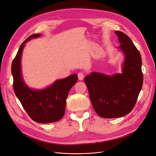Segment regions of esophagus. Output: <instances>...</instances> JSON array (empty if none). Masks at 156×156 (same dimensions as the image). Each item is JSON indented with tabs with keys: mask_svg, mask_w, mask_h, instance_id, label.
<instances>
[{
	"mask_svg": "<svg viewBox=\"0 0 156 156\" xmlns=\"http://www.w3.org/2000/svg\"><path fill=\"white\" fill-rule=\"evenodd\" d=\"M78 79L80 80H82L83 79V78H84V74L82 72H80L78 74Z\"/></svg>",
	"mask_w": 156,
	"mask_h": 156,
	"instance_id": "34e87169",
	"label": "esophagus"
}]
</instances>
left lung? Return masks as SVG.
<instances>
[{
    "mask_svg": "<svg viewBox=\"0 0 156 156\" xmlns=\"http://www.w3.org/2000/svg\"><path fill=\"white\" fill-rule=\"evenodd\" d=\"M125 56L122 73L112 75L92 72L85 77L90 99L99 116L120 118L133 109L143 85L142 58L133 42L125 34L116 31Z\"/></svg>",
    "mask_w": 156,
    "mask_h": 156,
    "instance_id": "1",
    "label": "left lung"
}]
</instances>
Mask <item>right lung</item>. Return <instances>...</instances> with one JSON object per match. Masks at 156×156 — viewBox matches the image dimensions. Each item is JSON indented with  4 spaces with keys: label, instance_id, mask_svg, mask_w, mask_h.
Wrapping results in <instances>:
<instances>
[{
    "label": "right lung",
    "instance_id": "add662e5",
    "mask_svg": "<svg viewBox=\"0 0 156 156\" xmlns=\"http://www.w3.org/2000/svg\"><path fill=\"white\" fill-rule=\"evenodd\" d=\"M41 34H33L22 43L14 59L11 71L13 76L14 93L30 117L39 123H50L59 121L63 117L66 101L71 87L78 81V75L73 74L68 77L57 80L45 88H30L24 82L21 61L25 44L30 39L40 37Z\"/></svg>",
    "mask_w": 156,
    "mask_h": 156
}]
</instances>
